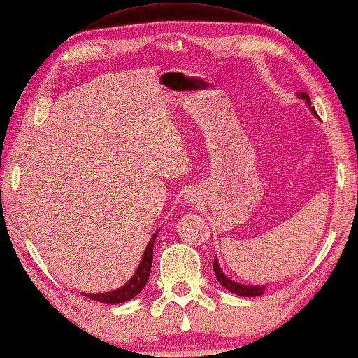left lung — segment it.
<instances>
[{"instance_id":"obj_1","label":"left lung","mask_w":358,"mask_h":358,"mask_svg":"<svg viewBox=\"0 0 358 358\" xmlns=\"http://www.w3.org/2000/svg\"><path fill=\"white\" fill-rule=\"evenodd\" d=\"M297 97L303 99L306 106H308V108L311 110L313 115L319 117L316 110H315V106H311V99H310L308 94H306L305 91L297 92ZM212 267H214V272H215V277L218 280V283H220L223 287H227L229 292L237 294V296H241V297H258V296H262V294H264V291H266L267 285H242V283H237V281L227 277V275H224V272L220 268V264H218L217 258H215L214 266H212Z\"/></svg>"}]
</instances>
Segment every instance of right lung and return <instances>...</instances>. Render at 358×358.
Segmentation results:
<instances>
[{"mask_svg":"<svg viewBox=\"0 0 358 358\" xmlns=\"http://www.w3.org/2000/svg\"><path fill=\"white\" fill-rule=\"evenodd\" d=\"M157 233H159V229H157ZM157 233H154L152 237H150V241L148 242L146 248H144V253L141 256L140 264H138L134 277H131L127 283L121 287H117V289H115V291L102 292V294L83 292V296L90 297L91 300H96V302L106 303V305H117V303L129 302V300L138 296V294L143 291V287L146 286L148 280H149L150 267H152V255H154L152 250H154V242H155Z\"/></svg>","mask_w":358,"mask_h":358,"instance_id":"1","label":"right lung"}]
</instances>
